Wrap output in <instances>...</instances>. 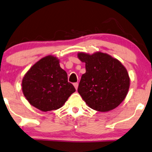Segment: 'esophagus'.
Instances as JSON below:
<instances>
[{
  "label": "esophagus",
  "mask_w": 152,
  "mask_h": 152,
  "mask_svg": "<svg viewBox=\"0 0 152 152\" xmlns=\"http://www.w3.org/2000/svg\"><path fill=\"white\" fill-rule=\"evenodd\" d=\"M73 85L75 86V89L76 90L77 89V88H78V83H77V82H76V83H74Z\"/></svg>",
  "instance_id": "obj_1"
}]
</instances>
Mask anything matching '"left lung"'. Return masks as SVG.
Here are the masks:
<instances>
[{
	"label": "left lung",
	"instance_id": "8db88e82",
	"mask_svg": "<svg viewBox=\"0 0 152 152\" xmlns=\"http://www.w3.org/2000/svg\"><path fill=\"white\" fill-rule=\"evenodd\" d=\"M77 57L85 63L86 72L81 77L77 91L86 105L101 112L118 107L129 89L126 68L118 59L106 53L79 52Z\"/></svg>",
	"mask_w": 152,
	"mask_h": 152
}]
</instances>
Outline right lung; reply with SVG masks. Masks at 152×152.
Listing matches in <instances>:
<instances>
[{"mask_svg":"<svg viewBox=\"0 0 152 152\" xmlns=\"http://www.w3.org/2000/svg\"><path fill=\"white\" fill-rule=\"evenodd\" d=\"M25 98L42 112L59 109L75 91L57 57L48 55L35 63L23 76L21 84Z\"/></svg>","mask_w":152,"mask_h":152,"instance_id":"add662e5","label":"right lung"}]
</instances>
